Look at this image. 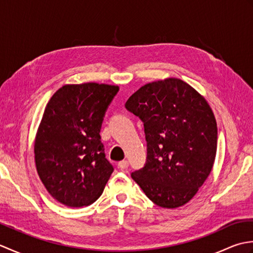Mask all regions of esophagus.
<instances>
[{
	"label": "esophagus",
	"mask_w": 253,
	"mask_h": 253,
	"mask_svg": "<svg viewBox=\"0 0 253 253\" xmlns=\"http://www.w3.org/2000/svg\"><path fill=\"white\" fill-rule=\"evenodd\" d=\"M117 166H118V169H121L122 170H124V169H126L128 168V162L126 160L121 161V162H118Z\"/></svg>",
	"instance_id": "34e87169"
}]
</instances>
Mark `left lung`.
<instances>
[{
  "instance_id": "1",
  "label": "left lung",
  "mask_w": 253,
  "mask_h": 253,
  "mask_svg": "<svg viewBox=\"0 0 253 253\" xmlns=\"http://www.w3.org/2000/svg\"><path fill=\"white\" fill-rule=\"evenodd\" d=\"M126 109L143 122L148 142L146 166L131 178L157 206H185L215 161L217 126L211 106L184 80L166 78L142 85Z\"/></svg>"
}]
</instances>
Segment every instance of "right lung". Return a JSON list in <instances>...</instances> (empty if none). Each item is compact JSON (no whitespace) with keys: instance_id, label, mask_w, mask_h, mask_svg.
Listing matches in <instances>:
<instances>
[{"instance_id":"right-lung-1","label":"right lung","mask_w":253,"mask_h":253,"mask_svg":"<svg viewBox=\"0 0 253 253\" xmlns=\"http://www.w3.org/2000/svg\"><path fill=\"white\" fill-rule=\"evenodd\" d=\"M118 89L106 84H71L47 102L35 137V162L46 190L64 206L92 204L114 170L105 159L100 129Z\"/></svg>"}]
</instances>
